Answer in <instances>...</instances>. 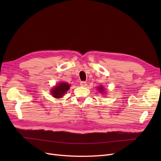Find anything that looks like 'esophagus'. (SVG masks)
<instances>
[{
  "label": "esophagus",
  "mask_w": 161,
  "mask_h": 161,
  "mask_svg": "<svg viewBox=\"0 0 161 161\" xmlns=\"http://www.w3.org/2000/svg\"><path fill=\"white\" fill-rule=\"evenodd\" d=\"M80 85L82 86H86V82L85 81H81L80 82Z\"/></svg>",
  "instance_id": "esophagus-1"
}]
</instances>
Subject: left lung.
<instances>
[{
	"instance_id": "obj_1",
	"label": "left lung",
	"mask_w": 161,
	"mask_h": 161,
	"mask_svg": "<svg viewBox=\"0 0 161 161\" xmlns=\"http://www.w3.org/2000/svg\"><path fill=\"white\" fill-rule=\"evenodd\" d=\"M98 91L101 92V93H102V92H104V87H103V86H99Z\"/></svg>"
}]
</instances>
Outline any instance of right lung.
Returning <instances> with one entry per match:
<instances>
[{
    "instance_id": "1",
    "label": "right lung",
    "mask_w": 161,
    "mask_h": 161,
    "mask_svg": "<svg viewBox=\"0 0 161 161\" xmlns=\"http://www.w3.org/2000/svg\"><path fill=\"white\" fill-rule=\"evenodd\" d=\"M70 87V85L66 82H60L51 90V94L55 98H61L69 91Z\"/></svg>"
}]
</instances>
